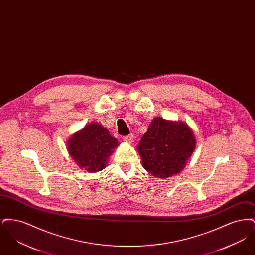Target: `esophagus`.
Segmentation results:
<instances>
[{
    "mask_svg": "<svg viewBox=\"0 0 255 255\" xmlns=\"http://www.w3.org/2000/svg\"><path fill=\"white\" fill-rule=\"evenodd\" d=\"M133 134H128V135H124V136H123V140H124L125 142H128V143L133 142Z\"/></svg>",
    "mask_w": 255,
    "mask_h": 255,
    "instance_id": "esophagus-1",
    "label": "esophagus"
}]
</instances>
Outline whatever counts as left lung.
<instances>
[{
	"label": "left lung",
	"mask_w": 255,
	"mask_h": 255,
	"mask_svg": "<svg viewBox=\"0 0 255 255\" xmlns=\"http://www.w3.org/2000/svg\"><path fill=\"white\" fill-rule=\"evenodd\" d=\"M195 145L194 134L185 123L156 118L138 143L137 151L144 169L163 179L183 169Z\"/></svg>",
	"instance_id": "1"
}]
</instances>
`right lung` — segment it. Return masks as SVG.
I'll return each mask as SVG.
<instances>
[{"mask_svg": "<svg viewBox=\"0 0 255 255\" xmlns=\"http://www.w3.org/2000/svg\"><path fill=\"white\" fill-rule=\"evenodd\" d=\"M118 145L117 138L107 129L99 123H91L73 134L68 142V150L79 167L93 173L106 167L107 159Z\"/></svg>", "mask_w": 255, "mask_h": 255, "instance_id": "right-lung-1", "label": "right lung"}]
</instances>
